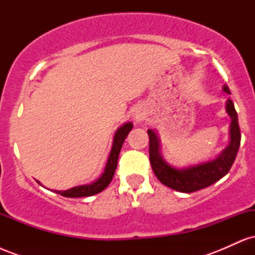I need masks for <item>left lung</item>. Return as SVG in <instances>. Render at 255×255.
I'll list each match as a JSON object with an SVG mask.
<instances>
[{"instance_id":"1","label":"left lung","mask_w":255,"mask_h":255,"mask_svg":"<svg viewBox=\"0 0 255 255\" xmlns=\"http://www.w3.org/2000/svg\"><path fill=\"white\" fill-rule=\"evenodd\" d=\"M223 90L224 92L230 95L228 86H224ZM227 113L231 118L229 146L216 159L186 169H176L164 162L159 153V141H158L156 131L152 129L147 130L148 140H150L148 150H150L151 166L160 182L174 191L192 193L211 186L229 172L233 163L235 162L240 142H241V130L239 126L238 113L231 99H228L227 102Z\"/></svg>"}]
</instances>
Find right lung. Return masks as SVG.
Instances as JSON below:
<instances>
[{
    "label": "right lung",
    "instance_id": "obj_1",
    "mask_svg": "<svg viewBox=\"0 0 255 255\" xmlns=\"http://www.w3.org/2000/svg\"><path fill=\"white\" fill-rule=\"evenodd\" d=\"M133 128V125L130 122L125 124L122 127H120L116 130L115 136H114V144L113 148H111L110 156L108 158V163L105 165V170L101 177L97 181H95L91 184H84V186H78L73 187L71 189H67V191H55L57 194H61L62 197L66 198H81V197H91V195H95L97 193H101L103 189L107 188L109 186V183L113 180L114 174H115L116 166H118V159L120 151H121L122 145L126 136L128 135V133Z\"/></svg>",
    "mask_w": 255,
    "mask_h": 255
}]
</instances>
